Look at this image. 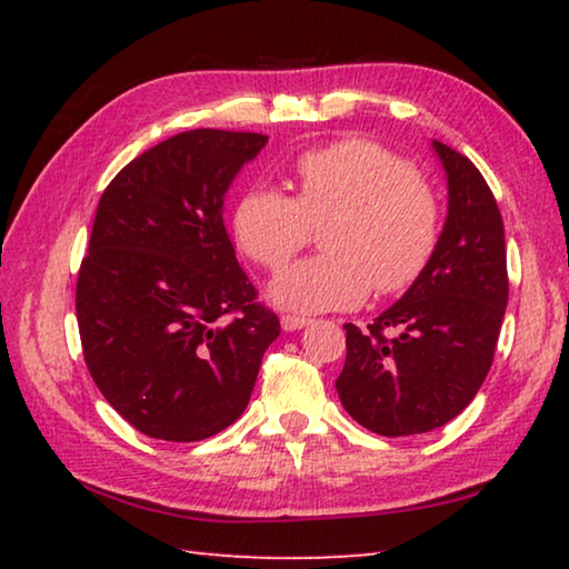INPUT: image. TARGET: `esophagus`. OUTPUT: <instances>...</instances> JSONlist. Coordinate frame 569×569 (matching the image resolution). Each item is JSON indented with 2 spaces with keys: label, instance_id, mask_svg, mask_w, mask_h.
Listing matches in <instances>:
<instances>
[{
  "label": "esophagus",
  "instance_id": "1",
  "mask_svg": "<svg viewBox=\"0 0 569 569\" xmlns=\"http://www.w3.org/2000/svg\"><path fill=\"white\" fill-rule=\"evenodd\" d=\"M311 323V319H303V316H293V313H283L281 316V326L283 331H301Z\"/></svg>",
  "mask_w": 569,
  "mask_h": 569
}]
</instances>
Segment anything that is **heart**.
<instances>
[{"label":"heart","mask_w":569,"mask_h":569,"mask_svg":"<svg viewBox=\"0 0 569 569\" xmlns=\"http://www.w3.org/2000/svg\"><path fill=\"white\" fill-rule=\"evenodd\" d=\"M296 198L248 188L233 210L243 253L281 271L323 228V256L288 268L271 286L273 301L301 313L341 311L419 281L441 233L437 196L407 160L379 142L343 138L293 160Z\"/></svg>","instance_id":"heart-1"}]
</instances>
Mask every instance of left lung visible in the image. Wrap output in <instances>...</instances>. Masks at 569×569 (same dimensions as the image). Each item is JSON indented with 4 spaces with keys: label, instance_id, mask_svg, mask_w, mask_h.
I'll list each match as a JSON object with an SVG mask.
<instances>
[{
    "label": "left lung",
    "instance_id": "1",
    "mask_svg": "<svg viewBox=\"0 0 569 569\" xmlns=\"http://www.w3.org/2000/svg\"><path fill=\"white\" fill-rule=\"evenodd\" d=\"M435 150L449 216L427 271L363 331L343 326L336 391L381 437L423 435L469 407L492 369L507 308L505 223L492 190L467 156L439 140Z\"/></svg>",
    "mask_w": 569,
    "mask_h": 569
}]
</instances>
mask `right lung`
Wrapping results in <instances>:
<instances>
[{"instance_id":"obj_1","label":"right lung","mask_w":569,"mask_h":569,"mask_svg":"<svg viewBox=\"0 0 569 569\" xmlns=\"http://www.w3.org/2000/svg\"><path fill=\"white\" fill-rule=\"evenodd\" d=\"M266 140L172 134L100 198L77 273L82 353L110 407L152 439L200 441L230 427L281 333L223 226L226 190Z\"/></svg>"}]
</instances>
